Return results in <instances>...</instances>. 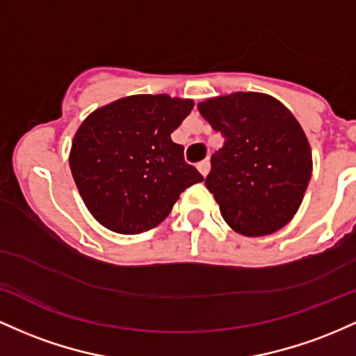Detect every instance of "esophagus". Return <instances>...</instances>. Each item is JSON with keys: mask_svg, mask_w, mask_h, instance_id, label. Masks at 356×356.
<instances>
[{"mask_svg": "<svg viewBox=\"0 0 356 356\" xmlns=\"http://www.w3.org/2000/svg\"><path fill=\"white\" fill-rule=\"evenodd\" d=\"M197 168H198L200 173L203 175V177H207V175H209V171H210V161H209V159H203V161L198 163Z\"/></svg>", "mask_w": 356, "mask_h": 356, "instance_id": "34e87169", "label": "esophagus"}]
</instances>
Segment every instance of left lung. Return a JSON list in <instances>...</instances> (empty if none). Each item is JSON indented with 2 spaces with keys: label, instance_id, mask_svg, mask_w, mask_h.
Masks as SVG:
<instances>
[{
  "label": "left lung",
  "instance_id": "1",
  "mask_svg": "<svg viewBox=\"0 0 356 356\" xmlns=\"http://www.w3.org/2000/svg\"><path fill=\"white\" fill-rule=\"evenodd\" d=\"M225 138L205 179L222 217L237 234L282 229L301 205L313 171L307 138L291 111L259 92H235L198 104Z\"/></svg>",
  "mask_w": 356,
  "mask_h": 356
}]
</instances>
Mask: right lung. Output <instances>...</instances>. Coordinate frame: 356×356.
I'll return each mask as SVG.
<instances>
[{"instance_id":"1","label":"right lung","mask_w":356,"mask_h":356,"mask_svg":"<svg viewBox=\"0 0 356 356\" xmlns=\"http://www.w3.org/2000/svg\"><path fill=\"white\" fill-rule=\"evenodd\" d=\"M193 109L190 99L129 95L94 111L74 136L70 170L79 193L106 229L134 235L170 215L181 191L203 177L171 133Z\"/></svg>"}]
</instances>
